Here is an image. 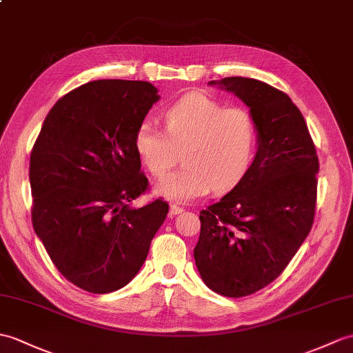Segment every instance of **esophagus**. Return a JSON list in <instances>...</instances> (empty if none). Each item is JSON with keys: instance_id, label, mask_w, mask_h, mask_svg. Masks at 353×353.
<instances>
[{"instance_id": "34e87169", "label": "esophagus", "mask_w": 353, "mask_h": 353, "mask_svg": "<svg viewBox=\"0 0 353 353\" xmlns=\"http://www.w3.org/2000/svg\"><path fill=\"white\" fill-rule=\"evenodd\" d=\"M182 212H183V208L177 206V204H171L168 215H170V216H176V215H179V214H182Z\"/></svg>"}]
</instances>
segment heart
Wrapping results in <instances>:
<instances>
[{
    "mask_svg": "<svg viewBox=\"0 0 353 353\" xmlns=\"http://www.w3.org/2000/svg\"><path fill=\"white\" fill-rule=\"evenodd\" d=\"M165 128L143 120L135 129L134 145L143 165L163 177L183 150L185 165L158 185V194L177 203L192 201L212 188L232 190L247 173L257 143L251 112L227 106L201 92L180 97L163 114Z\"/></svg>",
    "mask_w": 353,
    "mask_h": 353,
    "instance_id": "b5f03b06",
    "label": "heart"
}]
</instances>
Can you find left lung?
I'll return each mask as SVG.
<instances>
[{
	"mask_svg": "<svg viewBox=\"0 0 353 353\" xmlns=\"http://www.w3.org/2000/svg\"><path fill=\"white\" fill-rule=\"evenodd\" d=\"M209 84L225 87L248 106L259 149L241 182L200 212L194 259L210 290L242 298L280 276L308 236L319 159L304 116L281 90L242 77Z\"/></svg>",
	"mask_w": 353,
	"mask_h": 353,
	"instance_id": "1",
	"label": "left lung"
}]
</instances>
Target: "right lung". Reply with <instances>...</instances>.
Returning a JSON list of instances; mask_svg holds the SVG:
<instances>
[{"label":"right lung","instance_id":"obj_1","mask_svg":"<svg viewBox=\"0 0 353 353\" xmlns=\"http://www.w3.org/2000/svg\"><path fill=\"white\" fill-rule=\"evenodd\" d=\"M158 99L147 81H92L57 101L32 145V227L65 280L90 293L125 288L167 218L162 199L130 208L149 190L135 129Z\"/></svg>","mask_w":353,"mask_h":353}]
</instances>
